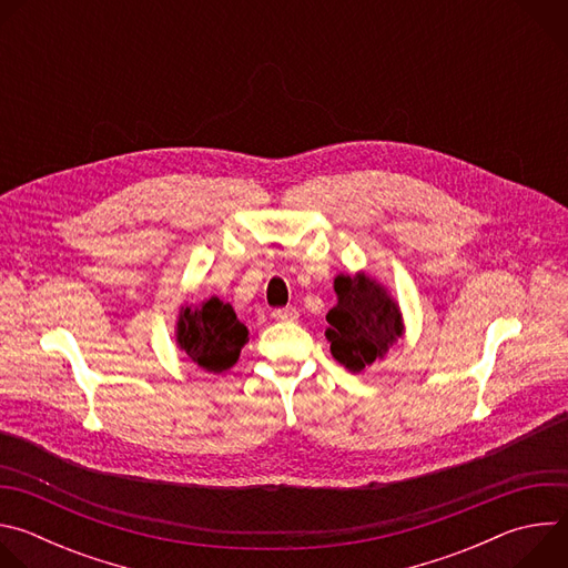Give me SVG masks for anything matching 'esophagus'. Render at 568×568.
Masks as SVG:
<instances>
[{"label": "esophagus", "mask_w": 568, "mask_h": 568, "mask_svg": "<svg viewBox=\"0 0 568 568\" xmlns=\"http://www.w3.org/2000/svg\"><path fill=\"white\" fill-rule=\"evenodd\" d=\"M272 316H274L276 321H296V318H298V312H296L294 307H278V310L272 312Z\"/></svg>", "instance_id": "34e87169"}]
</instances>
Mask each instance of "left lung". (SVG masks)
<instances>
[{"label":"left lung","instance_id":"obj_1","mask_svg":"<svg viewBox=\"0 0 568 568\" xmlns=\"http://www.w3.org/2000/svg\"><path fill=\"white\" fill-rule=\"evenodd\" d=\"M335 294L337 305L326 316L331 353L351 373H362L384 359L404 335L399 305L382 283L364 272L339 274Z\"/></svg>","mask_w":568,"mask_h":568}]
</instances>
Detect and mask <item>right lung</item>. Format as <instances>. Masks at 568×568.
Wrapping results in <instances>:
<instances>
[{"mask_svg": "<svg viewBox=\"0 0 568 568\" xmlns=\"http://www.w3.org/2000/svg\"><path fill=\"white\" fill-rule=\"evenodd\" d=\"M178 346L200 368L209 373H222L231 368L242 346L250 339L245 323H240L233 307L217 296L202 301L200 305H182L175 328Z\"/></svg>", "mask_w": 568, "mask_h": 568, "instance_id": "1", "label": "right lung"}]
</instances>
